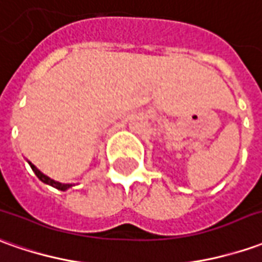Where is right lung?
<instances>
[{
  "label": "right lung",
  "mask_w": 262,
  "mask_h": 262,
  "mask_svg": "<svg viewBox=\"0 0 262 262\" xmlns=\"http://www.w3.org/2000/svg\"><path fill=\"white\" fill-rule=\"evenodd\" d=\"M30 163V166H31V169H33V172L37 175V178L41 181V182L47 183V185H51L53 188H56V189H60V191H66V189H69V188H71L73 185L71 183H60L57 182V181H54V179H51V178H49L47 175H44L41 170H38V169L34 166L31 162H28Z\"/></svg>",
  "instance_id": "right-lung-1"
}]
</instances>
